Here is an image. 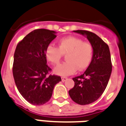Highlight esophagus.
Wrapping results in <instances>:
<instances>
[{
    "label": "esophagus",
    "mask_w": 126,
    "mask_h": 126,
    "mask_svg": "<svg viewBox=\"0 0 126 126\" xmlns=\"http://www.w3.org/2000/svg\"><path fill=\"white\" fill-rule=\"evenodd\" d=\"M67 78L65 77V76H62V77H61V80H62V81L63 82L66 81V80H67Z\"/></svg>",
    "instance_id": "esophagus-1"
}]
</instances>
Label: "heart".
Listing matches in <instances>:
<instances>
[{
	"instance_id": "b5f03b06",
	"label": "heart",
	"mask_w": 126,
	"mask_h": 126,
	"mask_svg": "<svg viewBox=\"0 0 126 126\" xmlns=\"http://www.w3.org/2000/svg\"><path fill=\"white\" fill-rule=\"evenodd\" d=\"M94 48L89 42H83L80 38L67 37L61 39L58 47L50 44L45 52L46 59L53 65L59 64L63 55H66L65 63L58 65L54 72L62 76L69 75L75 73L77 69H86L92 61Z\"/></svg>"
}]
</instances>
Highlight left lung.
Instances as JSON below:
<instances>
[{
  "instance_id": "left-lung-1",
  "label": "left lung",
  "mask_w": 126,
  "mask_h": 126,
  "mask_svg": "<svg viewBox=\"0 0 126 126\" xmlns=\"http://www.w3.org/2000/svg\"><path fill=\"white\" fill-rule=\"evenodd\" d=\"M75 32L87 36L93 44L94 57L83 74L73 78L74 87L69 91L72 100L80 105L96 101L106 89L112 72V63L108 44L94 32L78 30Z\"/></svg>"
}]
</instances>
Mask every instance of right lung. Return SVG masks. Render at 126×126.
I'll use <instances>...</instances> for the list:
<instances>
[{"mask_svg": "<svg viewBox=\"0 0 126 126\" xmlns=\"http://www.w3.org/2000/svg\"><path fill=\"white\" fill-rule=\"evenodd\" d=\"M57 37L54 31L36 29L17 44L14 52L13 75L15 83L24 98L33 105H43L52 95L59 76L51 74L46 64V49Z\"/></svg>", "mask_w": 126, "mask_h": 126, "instance_id": "obj_1", "label": "right lung"}]
</instances>
